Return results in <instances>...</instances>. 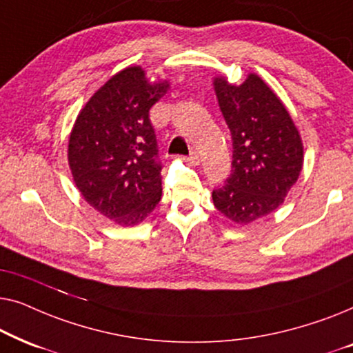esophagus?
Wrapping results in <instances>:
<instances>
[{
    "label": "esophagus",
    "mask_w": 353,
    "mask_h": 353,
    "mask_svg": "<svg viewBox=\"0 0 353 353\" xmlns=\"http://www.w3.org/2000/svg\"><path fill=\"white\" fill-rule=\"evenodd\" d=\"M186 162H190L191 165H199V154H197L196 151H192L190 156L186 157Z\"/></svg>",
    "instance_id": "obj_1"
}]
</instances>
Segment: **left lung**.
<instances>
[{
    "mask_svg": "<svg viewBox=\"0 0 353 353\" xmlns=\"http://www.w3.org/2000/svg\"><path fill=\"white\" fill-rule=\"evenodd\" d=\"M214 90L233 139V170L212 199L226 219L249 225L276 210L297 181L302 138L286 105L257 74L241 85L215 77Z\"/></svg>",
    "mask_w": 353,
    "mask_h": 353,
    "instance_id": "1",
    "label": "left lung"
}]
</instances>
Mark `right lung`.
I'll list each match as a JSON object with an SVG mask.
<instances>
[{"instance_id":"add662e5","label":"right lung","mask_w":353,"mask_h":353,"mask_svg":"<svg viewBox=\"0 0 353 353\" xmlns=\"http://www.w3.org/2000/svg\"><path fill=\"white\" fill-rule=\"evenodd\" d=\"M139 65L110 77L83 105L69 137V167L83 199L105 219L134 226L162 196V163L149 109L167 93Z\"/></svg>"}]
</instances>
